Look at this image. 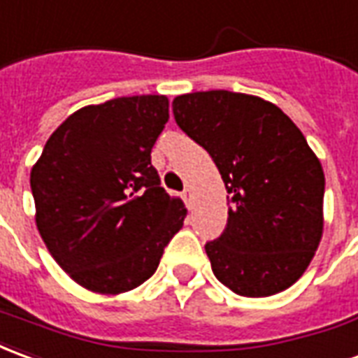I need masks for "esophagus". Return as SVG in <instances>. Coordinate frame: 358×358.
Wrapping results in <instances>:
<instances>
[{
	"mask_svg": "<svg viewBox=\"0 0 358 358\" xmlns=\"http://www.w3.org/2000/svg\"><path fill=\"white\" fill-rule=\"evenodd\" d=\"M183 200H185V204H187V208L191 210V208H192V191H191V189L183 191Z\"/></svg>",
	"mask_w": 358,
	"mask_h": 358,
	"instance_id": "esophagus-1",
	"label": "esophagus"
}]
</instances>
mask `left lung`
Here are the masks:
<instances>
[{
	"mask_svg": "<svg viewBox=\"0 0 358 358\" xmlns=\"http://www.w3.org/2000/svg\"><path fill=\"white\" fill-rule=\"evenodd\" d=\"M181 131L212 156L227 189V225L206 243L212 272L233 293L270 296L310 264L324 229V171L299 127L258 96H177Z\"/></svg>",
	"mask_w": 358,
	"mask_h": 358,
	"instance_id": "1",
	"label": "left lung"
}]
</instances>
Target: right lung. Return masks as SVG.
I'll return each instance as SVG.
<instances>
[{"label": "right lung", "mask_w": 358, "mask_h": 358, "mask_svg": "<svg viewBox=\"0 0 358 358\" xmlns=\"http://www.w3.org/2000/svg\"><path fill=\"white\" fill-rule=\"evenodd\" d=\"M167 119L166 96L86 106L53 131L30 171L45 247L94 293L138 287L183 227L185 204L159 187L150 162Z\"/></svg>", "instance_id": "1"}]
</instances>
